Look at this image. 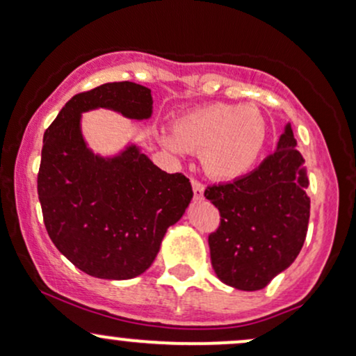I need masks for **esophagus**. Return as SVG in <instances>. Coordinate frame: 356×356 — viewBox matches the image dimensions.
I'll list each match as a JSON object with an SVG mask.
<instances>
[{
    "label": "esophagus",
    "mask_w": 356,
    "mask_h": 356,
    "mask_svg": "<svg viewBox=\"0 0 356 356\" xmlns=\"http://www.w3.org/2000/svg\"><path fill=\"white\" fill-rule=\"evenodd\" d=\"M191 186H193V193H195V198L196 200L203 198V193H204L203 185H201V183H198V181H191Z\"/></svg>",
    "instance_id": "34e87169"
}]
</instances>
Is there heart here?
<instances>
[{"mask_svg":"<svg viewBox=\"0 0 356 356\" xmlns=\"http://www.w3.org/2000/svg\"><path fill=\"white\" fill-rule=\"evenodd\" d=\"M160 140L179 156L200 152L206 173L229 181L256 166L266 147L267 124L254 105L216 102L181 115L173 130H161Z\"/></svg>","mask_w":356,"mask_h":356,"instance_id":"1","label":"heart"}]
</instances>
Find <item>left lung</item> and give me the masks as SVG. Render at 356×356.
Instances as JSON below:
<instances>
[{"label":"left lung","instance_id":"left-lung-1","mask_svg":"<svg viewBox=\"0 0 356 356\" xmlns=\"http://www.w3.org/2000/svg\"><path fill=\"white\" fill-rule=\"evenodd\" d=\"M304 163L287 124L275 152L256 170L204 191L221 213V225L208 239L221 282L261 291L299 256L310 216Z\"/></svg>","mask_w":356,"mask_h":356}]
</instances>
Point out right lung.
<instances>
[{"instance_id": "obj_1", "label": "right lung", "mask_w": 356, "mask_h": 356, "mask_svg": "<svg viewBox=\"0 0 356 356\" xmlns=\"http://www.w3.org/2000/svg\"><path fill=\"white\" fill-rule=\"evenodd\" d=\"M97 108L148 120L152 90L111 82L74 95L44 134L38 195L47 234L60 254L92 277L127 280L153 264L193 190L190 179L160 170L134 142L113 155L92 150L82 113Z\"/></svg>"}]
</instances>
